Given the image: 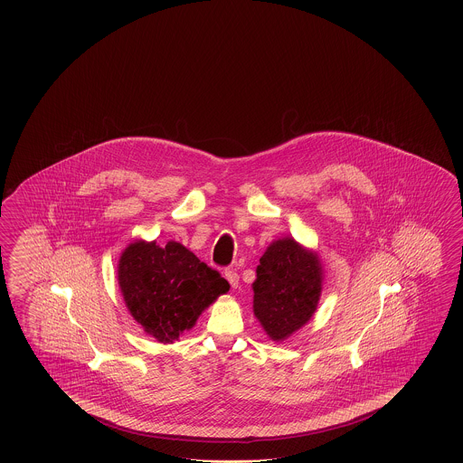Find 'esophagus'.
Returning a JSON list of instances; mask_svg holds the SVG:
<instances>
[{
  "label": "esophagus",
  "mask_w": 463,
  "mask_h": 463,
  "mask_svg": "<svg viewBox=\"0 0 463 463\" xmlns=\"http://www.w3.org/2000/svg\"><path fill=\"white\" fill-rule=\"evenodd\" d=\"M225 278H227L228 283H230V286H232L233 289L238 288V283H240V276H238L236 271H233V269H227V271H225Z\"/></svg>",
  "instance_id": "34e87169"
}]
</instances>
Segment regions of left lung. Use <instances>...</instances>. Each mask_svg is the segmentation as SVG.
<instances>
[{
    "instance_id": "1",
    "label": "left lung",
    "mask_w": 463,
    "mask_h": 463,
    "mask_svg": "<svg viewBox=\"0 0 463 463\" xmlns=\"http://www.w3.org/2000/svg\"><path fill=\"white\" fill-rule=\"evenodd\" d=\"M323 281L325 269L316 251L293 236L269 243L256 266L253 313L271 341L283 343L311 321Z\"/></svg>"
}]
</instances>
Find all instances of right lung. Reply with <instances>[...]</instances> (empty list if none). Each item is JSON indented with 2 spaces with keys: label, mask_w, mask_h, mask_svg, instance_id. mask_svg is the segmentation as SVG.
<instances>
[{
  "label": "right lung",
  "mask_w": 463,
  "mask_h": 463,
  "mask_svg": "<svg viewBox=\"0 0 463 463\" xmlns=\"http://www.w3.org/2000/svg\"><path fill=\"white\" fill-rule=\"evenodd\" d=\"M118 283L128 313L147 335L170 345L192 329L230 285L178 241L136 240L120 253Z\"/></svg>",
  "instance_id": "right-lung-1"
}]
</instances>
